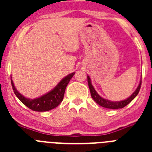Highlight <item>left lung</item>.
I'll use <instances>...</instances> for the list:
<instances>
[{
	"instance_id": "left-lung-1",
	"label": "left lung",
	"mask_w": 152,
	"mask_h": 152,
	"mask_svg": "<svg viewBox=\"0 0 152 152\" xmlns=\"http://www.w3.org/2000/svg\"><path fill=\"white\" fill-rule=\"evenodd\" d=\"M88 86H89L90 91H91V97L93 98V100H94L97 104H99L100 106L103 107H105V108L108 109H113V110H117V109H121L123 107H126V105H128L129 103L133 100L134 98L138 95L139 91H140L141 88V84H142V80H140V83H139L138 88H136L134 93L129 97H128L127 99L124 100H122V101H110V100H107V99H104V98L101 97L100 95L98 94L96 91H95L94 88L93 87L92 84H91V80L89 76H88Z\"/></svg>"
}]
</instances>
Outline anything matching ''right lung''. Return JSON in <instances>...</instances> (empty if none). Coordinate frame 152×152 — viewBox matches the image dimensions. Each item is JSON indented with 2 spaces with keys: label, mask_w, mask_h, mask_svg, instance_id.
Returning <instances> with one entry per match:
<instances>
[{
  "label": "right lung",
  "mask_w": 152,
  "mask_h": 152,
  "mask_svg": "<svg viewBox=\"0 0 152 152\" xmlns=\"http://www.w3.org/2000/svg\"><path fill=\"white\" fill-rule=\"evenodd\" d=\"M74 75H75V72L67 75L66 77H64L58 84V85L54 89H52L49 93L42 95L40 97L36 98V99H33V100L25 97V96L21 94L20 93H19L17 90L16 89L12 79L11 85L15 95L18 97L19 100L23 103L24 105L26 106L28 108H29L33 111L45 112V111H49L52 110V109L56 108L61 103V102L63 100V98H64V91L66 89L67 85L69 83L70 80L74 76ZM10 78H12V77H10Z\"/></svg>",
  "instance_id": "1"
}]
</instances>
